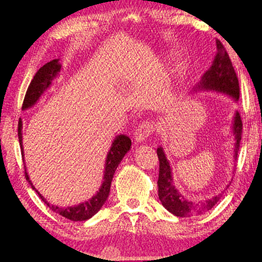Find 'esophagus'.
<instances>
[{
	"mask_svg": "<svg viewBox=\"0 0 262 262\" xmlns=\"http://www.w3.org/2000/svg\"><path fill=\"white\" fill-rule=\"evenodd\" d=\"M154 132V126L151 123H144L140 125L139 128L134 134V139L136 143H144Z\"/></svg>",
	"mask_w": 262,
	"mask_h": 262,
	"instance_id": "obj_1",
	"label": "esophagus"
}]
</instances>
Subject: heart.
Instances as JSON below:
<instances>
[{"mask_svg": "<svg viewBox=\"0 0 262 262\" xmlns=\"http://www.w3.org/2000/svg\"><path fill=\"white\" fill-rule=\"evenodd\" d=\"M180 77H182V69L177 67L170 75V77H168V79L166 80L163 92L160 94V102H163L165 104L170 103L171 100L176 97V94L180 84Z\"/></svg>", "mask_w": 262, "mask_h": 262, "instance_id": "1", "label": "heart"}]
</instances>
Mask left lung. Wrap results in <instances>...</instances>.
I'll list each match as a JSON object with an SVG mask.
<instances>
[{
    "label": "left lung",
    "mask_w": 262,
    "mask_h": 262,
    "mask_svg": "<svg viewBox=\"0 0 262 262\" xmlns=\"http://www.w3.org/2000/svg\"><path fill=\"white\" fill-rule=\"evenodd\" d=\"M217 53L213 57L210 69L208 70L200 82L193 87L192 93L197 92H214L218 94L229 96L234 102L239 99V82L237 74L233 70L232 63L225 50L224 45L220 41L216 39ZM231 134L233 135V159L237 160L239 144L243 134V122L239 113L236 111L232 118ZM157 155L159 158V176H158V197L160 203L167 210L175 214L177 217H190L203 214L206 211L210 210L221 198L219 193L209 199L193 203L191 200L186 199L182 192L173 185L172 178V167L170 162L166 157V154L163 147H158ZM230 185V184H229ZM228 185V186H229ZM227 186V187H228Z\"/></svg>",
    "instance_id": "1"
}]
</instances>
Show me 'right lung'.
I'll list each match as a JSON object with an SVG mask.
<instances>
[{"label": "right lung", "mask_w": 262, "mask_h": 262, "mask_svg": "<svg viewBox=\"0 0 262 262\" xmlns=\"http://www.w3.org/2000/svg\"><path fill=\"white\" fill-rule=\"evenodd\" d=\"M61 71H63V67H62V64L59 63V58L53 59V61L46 63L43 67H41V69L37 71L35 76L32 79V82L28 89V92H26V95L22 106L23 111L32 108V107L38 102L43 94L52 86L55 78L59 76ZM22 128H23V122L22 119L19 118L18 142H19V145H21L22 157H23L24 169H25V178L31 185L32 189L39 196V198H41L44 203L50 207V209H52L54 212L61 214V216H63L64 218L70 219L72 221L87 220L92 218L95 213H97L100 210V208L103 207L105 201L107 200V197L110 195L111 184L114 177V173H115V170L117 169V167L119 163L122 162L124 156L130 150V147H132L130 138L127 137L126 135H117L115 138H114L111 148L108 152H107V156H106L103 183L100 185L99 189L95 195H94L91 199L85 200L84 203H80L78 205L61 207V206L50 204L49 201L43 197L42 193H39V191L35 188V186L31 182L29 172L26 170V164L24 159Z\"/></svg>", "instance_id": "right-lung-1"}]
</instances>
